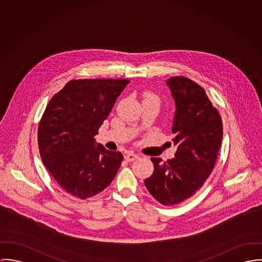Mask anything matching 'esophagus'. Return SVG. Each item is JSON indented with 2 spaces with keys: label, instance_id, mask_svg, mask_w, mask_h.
<instances>
[{
  "label": "esophagus",
  "instance_id": "1",
  "mask_svg": "<svg viewBox=\"0 0 262 262\" xmlns=\"http://www.w3.org/2000/svg\"><path fill=\"white\" fill-rule=\"evenodd\" d=\"M138 158H139V156L136 155V154H134V152H127V154L124 156V160H125L126 162H133V161L137 160Z\"/></svg>",
  "mask_w": 262,
  "mask_h": 262
}]
</instances>
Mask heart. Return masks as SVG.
<instances>
[{
    "instance_id": "obj_1",
    "label": "heart",
    "mask_w": 262,
    "mask_h": 262,
    "mask_svg": "<svg viewBox=\"0 0 262 262\" xmlns=\"http://www.w3.org/2000/svg\"><path fill=\"white\" fill-rule=\"evenodd\" d=\"M145 99H155L157 101H159V98L157 95H155L154 93H145Z\"/></svg>"
}]
</instances>
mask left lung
I'll return each mask as SVG.
<instances>
[{
	"mask_svg": "<svg viewBox=\"0 0 262 262\" xmlns=\"http://www.w3.org/2000/svg\"><path fill=\"white\" fill-rule=\"evenodd\" d=\"M176 104L172 132L174 158L162 163L151 158L154 173L145 179L149 194L171 206L193 196L212 173L222 143L223 124L203 88L193 80L174 76L166 81Z\"/></svg>",
	"mask_w": 262,
	"mask_h": 262,
	"instance_id": "8db88e82",
	"label": "left lung"
}]
</instances>
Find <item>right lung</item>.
Instances as JSON below:
<instances>
[{"instance_id":"obj_1","label":"right lung","mask_w":262,"mask_h":262,"mask_svg":"<svg viewBox=\"0 0 262 262\" xmlns=\"http://www.w3.org/2000/svg\"><path fill=\"white\" fill-rule=\"evenodd\" d=\"M128 79L71 80L46 106L38 127L42 162L59 186L86 199L115 179L123 156L100 144L94 136L106 119Z\"/></svg>"}]
</instances>
